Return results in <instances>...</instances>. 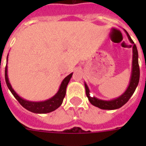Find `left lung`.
<instances>
[{
  "label": "left lung",
  "mask_w": 146,
  "mask_h": 146,
  "mask_svg": "<svg viewBox=\"0 0 146 146\" xmlns=\"http://www.w3.org/2000/svg\"><path fill=\"white\" fill-rule=\"evenodd\" d=\"M127 33L128 38L132 44H133V70H132V75L131 80L127 91L123 94L122 96H120L117 98H116L112 101H103V100H99L95 97H91L89 95V88L87 86L86 84H85V88H86V96L89 98V101L92 104H93L94 106L98 107L101 109L104 110H114V109L120 108L123 105H124L127 103L129 99L130 98L134 92L136 90V87L139 84V76H140V70H139V66L138 62V50L136 48V44H134L133 41L132 40L129 35L128 34L127 31H125Z\"/></svg>",
  "instance_id": "left-lung-1"
}]
</instances>
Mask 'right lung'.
<instances>
[{"instance_id":"obj_1","label":"right lung","mask_w":146,"mask_h":146,"mask_svg":"<svg viewBox=\"0 0 146 146\" xmlns=\"http://www.w3.org/2000/svg\"><path fill=\"white\" fill-rule=\"evenodd\" d=\"M73 75V73H70V75L66 76L62 82L60 86L59 91L57 92V93L55 95L54 97H52L50 99L44 101L42 102H28L26 100L23 99L19 97L14 90L12 89V87L10 86L9 80L7 77V66L6 65L5 67V80L8 89H10L11 93L13 95L15 98L19 102V103L21 104L22 106L27 109L28 111L33 112V113H50L51 111H54L57 108H58L60 105H61L63 100H64L65 95H66V89L67 86L68 82L70 80V78Z\"/></svg>"}]
</instances>
